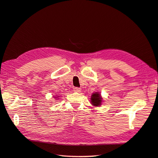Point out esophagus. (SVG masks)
Listing matches in <instances>:
<instances>
[{"mask_svg":"<svg viewBox=\"0 0 158 158\" xmlns=\"http://www.w3.org/2000/svg\"><path fill=\"white\" fill-rule=\"evenodd\" d=\"M74 91L75 92H80V91H81V89L80 88H74Z\"/></svg>","mask_w":158,"mask_h":158,"instance_id":"34e87169","label":"esophagus"}]
</instances>
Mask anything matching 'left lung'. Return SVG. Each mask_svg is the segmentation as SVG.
<instances>
[{
  "instance_id": "obj_1",
  "label": "left lung",
  "mask_w": 158,
  "mask_h": 158,
  "mask_svg": "<svg viewBox=\"0 0 158 158\" xmlns=\"http://www.w3.org/2000/svg\"><path fill=\"white\" fill-rule=\"evenodd\" d=\"M91 103L94 106H99V105H101L102 103V97L98 93H94L92 95V98H91Z\"/></svg>"
}]
</instances>
